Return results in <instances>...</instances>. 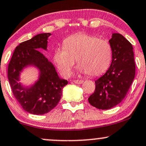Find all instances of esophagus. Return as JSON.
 <instances>
[{"label": "esophagus", "instance_id": "esophagus-1", "mask_svg": "<svg viewBox=\"0 0 146 146\" xmlns=\"http://www.w3.org/2000/svg\"><path fill=\"white\" fill-rule=\"evenodd\" d=\"M73 82H74V83L77 84H82L84 83V81L81 80H73Z\"/></svg>", "mask_w": 146, "mask_h": 146}]
</instances>
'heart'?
<instances>
[{
  "instance_id": "heart-1",
  "label": "heart",
  "mask_w": 146,
  "mask_h": 146,
  "mask_svg": "<svg viewBox=\"0 0 146 146\" xmlns=\"http://www.w3.org/2000/svg\"><path fill=\"white\" fill-rule=\"evenodd\" d=\"M112 48L107 40L80 33L70 36L63 48L54 52V60L64 76L71 74L75 60L80 71L92 77L99 76L110 67L112 61Z\"/></svg>"
}]
</instances>
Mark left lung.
Returning a JSON list of instances; mask_svg holds the SVG:
<instances>
[{
	"mask_svg": "<svg viewBox=\"0 0 146 146\" xmlns=\"http://www.w3.org/2000/svg\"><path fill=\"white\" fill-rule=\"evenodd\" d=\"M112 61L104 75L95 81V91L88 98L91 105L109 110L124 99L135 78V64L132 45L119 33H113L110 41Z\"/></svg>",
	"mask_w": 146,
	"mask_h": 146,
	"instance_id": "obj_1",
	"label": "left lung"
}]
</instances>
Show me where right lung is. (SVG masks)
I'll use <instances>...</instances> for the list:
<instances>
[{"label":"right lung","instance_id":"right-lung-1","mask_svg":"<svg viewBox=\"0 0 146 146\" xmlns=\"http://www.w3.org/2000/svg\"><path fill=\"white\" fill-rule=\"evenodd\" d=\"M51 33H41L16 47L8 66V80L15 99L26 111L35 115L48 113L58 105L67 80L60 78L54 64L41 52L47 51ZM34 66L39 70L38 80L31 86L19 82L24 68Z\"/></svg>","mask_w":146,"mask_h":146}]
</instances>
